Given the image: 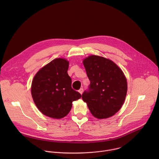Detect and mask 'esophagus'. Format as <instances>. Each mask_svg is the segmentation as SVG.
I'll use <instances>...</instances> for the list:
<instances>
[{
    "label": "esophagus",
    "instance_id": "esophagus-1",
    "mask_svg": "<svg viewBox=\"0 0 159 159\" xmlns=\"http://www.w3.org/2000/svg\"><path fill=\"white\" fill-rule=\"evenodd\" d=\"M79 93L80 94H82V93H83V89H82V88H81V89H80L79 90Z\"/></svg>",
    "mask_w": 159,
    "mask_h": 159
}]
</instances>
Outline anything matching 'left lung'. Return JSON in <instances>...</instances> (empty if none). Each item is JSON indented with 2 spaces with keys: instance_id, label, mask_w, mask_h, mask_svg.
<instances>
[{
  "instance_id": "obj_1",
  "label": "left lung",
  "mask_w": 159,
  "mask_h": 159,
  "mask_svg": "<svg viewBox=\"0 0 159 159\" xmlns=\"http://www.w3.org/2000/svg\"><path fill=\"white\" fill-rule=\"evenodd\" d=\"M82 62L90 82L89 90L82 96L83 101L98 119L115 115L121 108L127 93L123 72L112 60L98 55H90Z\"/></svg>"
}]
</instances>
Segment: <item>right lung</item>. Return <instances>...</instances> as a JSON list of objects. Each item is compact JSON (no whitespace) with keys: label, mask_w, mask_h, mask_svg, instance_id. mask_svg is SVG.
I'll list each match as a JSON object with an SVG mask.
<instances>
[{"label":"right lung","mask_w":159,"mask_h":159,"mask_svg":"<svg viewBox=\"0 0 159 159\" xmlns=\"http://www.w3.org/2000/svg\"><path fill=\"white\" fill-rule=\"evenodd\" d=\"M69 61L57 58L43 66L35 74L31 87L33 101L44 115L61 119L69 114L72 102L81 98L72 88L67 73Z\"/></svg>","instance_id":"obj_1"}]
</instances>
